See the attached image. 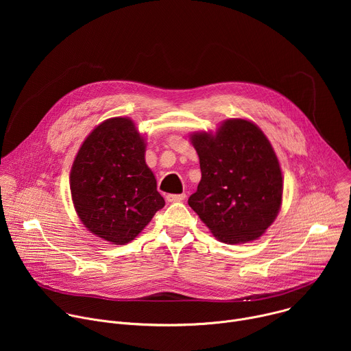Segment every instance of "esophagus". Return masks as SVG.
<instances>
[{"label":"esophagus","mask_w":351,"mask_h":351,"mask_svg":"<svg viewBox=\"0 0 351 351\" xmlns=\"http://www.w3.org/2000/svg\"><path fill=\"white\" fill-rule=\"evenodd\" d=\"M186 194L182 193V194H168L167 195V199L169 203H178V202H182V199H184Z\"/></svg>","instance_id":"obj_1"}]
</instances>
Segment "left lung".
<instances>
[{"mask_svg": "<svg viewBox=\"0 0 351 351\" xmlns=\"http://www.w3.org/2000/svg\"><path fill=\"white\" fill-rule=\"evenodd\" d=\"M190 141L202 180L189 206L222 243L258 239L282 206L283 178L263 130L247 119H226L215 133L194 132Z\"/></svg>", "mask_w": 351, "mask_h": 351, "instance_id": "8db88e82", "label": "left lung"}]
</instances>
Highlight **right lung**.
Masks as SVG:
<instances>
[{
	"label": "right lung",
	"mask_w": 351,
	"mask_h": 351,
	"mask_svg": "<svg viewBox=\"0 0 351 351\" xmlns=\"http://www.w3.org/2000/svg\"><path fill=\"white\" fill-rule=\"evenodd\" d=\"M144 156L145 138L125 117L99 123L80 145L71 194L79 219L93 234L126 244L165 206Z\"/></svg>",
	"instance_id": "obj_1"
}]
</instances>
